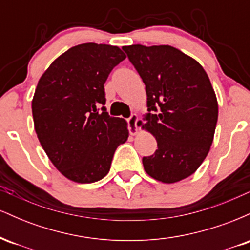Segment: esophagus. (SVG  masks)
Wrapping results in <instances>:
<instances>
[{"mask_svg":"<svg viewBox=\"0 0 250 250\" xmlns=\"http://www.w3.org/2000/svg\"><path fill=\"white\" fill-rule=\"evenodd\" d=\"M137 121H139V117H137L136 114H133L130 117H128V129L130 135H136L137 130H139V127H137Z\"/></svg>","mask_w":250,"mask_h":250,"instance_id":"esophagus-1","label":"esophagus"}]
</instances>
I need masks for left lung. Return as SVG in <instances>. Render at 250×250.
I'll return each instance as SVG.
<instances>
[{"label": "left lung", "mask_w": 250, "mask_h": 250, "mask_svg": "<svg viewBox=\"0 0 250 250\" xmlns=\"http://www.w3.org/2000/svg\"><path fill=\"white\" fill-rule=\"evenodd\" d=\"M146 84V128L156 151L142 159L149 176L174 183L190 176L206 159L216 128L217 100L202 65L170 45L123 47Z\"/></svg>", "instance_id": "obj_1"}]
</instances>
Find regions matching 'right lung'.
I'll list each match as a JSON object with an SVG mask.
<instances>
[{
  "label": "right lung",
  "instance_id": "right-lung-1",
  "mask_svg": "<svg viewBox=\"0 0 250 250\" xmlns=\"http://www.w3.org/2000/svg\"><path fill=\"white\" fill-rule=\"evenodd\" d=\"M125 59L115 45L83 43L57 57L37 83L31 102L37 137L57 170L74 182L103 179L127 141V122L104 107V83Z\"/></svg>",
  "mask_w": 250,
  "mask_h": 250
}]
</instances>
